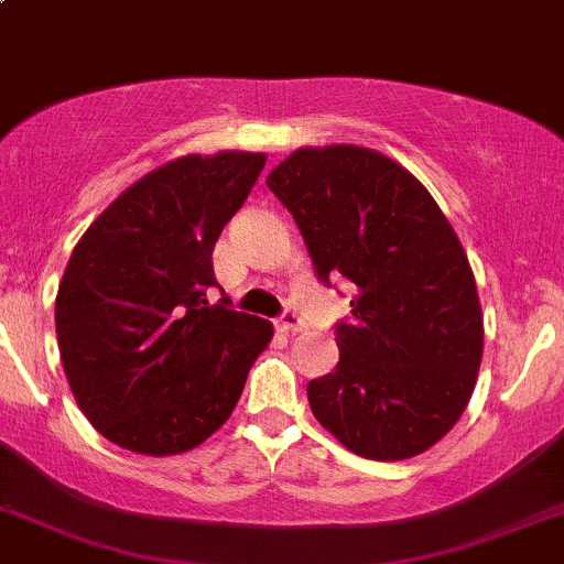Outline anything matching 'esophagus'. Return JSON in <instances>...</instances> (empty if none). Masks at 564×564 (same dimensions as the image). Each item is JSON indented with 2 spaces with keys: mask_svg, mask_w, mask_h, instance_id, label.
Masks as SVG:
<instances>
[{
  "mask_svg": "<svg viewBox=\"0 0 564 564\" xmlns=\"http://www.w3.org/2000/svg\"><path fill=\"white\" fill-rule=\"evenodd\" d=\"M278 329H281L283 334H296V332L305 329V321H302L296 313L286 311L281 315V321H278Z\"/></svg>",
  "mask_w": 564,
  "mask_h": 564,
  "instance_id": "34e87169",
  "label": "esophagus"
}]
</instances>
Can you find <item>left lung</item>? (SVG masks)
<instances>
[{"label":"left lung","mask_w":564,"mask_h":564,"mask_svg":"<svg viewBox=\"0 0 564 564\" xmlns=\"http://www.w3.org/2000/svg\"><path fill=\"white\" fill-rule=\"evenodd\" d=\"M324 283L348 278L339 364L307 386L321 425L369 460H406L471 401L485 315L466 251L404 165L356 144L300 147L270 171Z\"/></svg>","instance_id":"1"}]
</instances>
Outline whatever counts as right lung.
Wrapping results in <instances>:
<instances>
[{
	"label": "right lung",
	"instance_id": "right-lung-1",
	"mask_svg": "<svg viewBox=\"0 0 564 564\" xmlns=\"http://www.w3.org/2000/svg\"><path fill=\"white\" fill-rule=\"evenodd\" d=\"M262 152L184 154L141 176L74 246L55 296L66 380L90 425L165 457L227 423L272 324L208 302L212 253Z\"/></svg>",
	"mask_w": 564,
	"mask_h": 564
}]
</instances>
